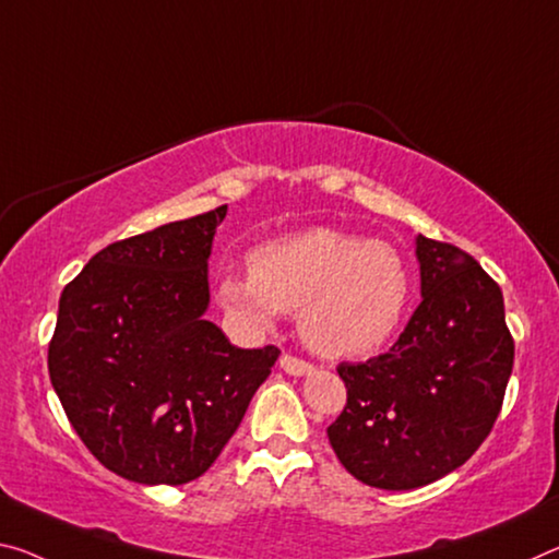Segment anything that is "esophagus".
I'll list each match as a JSON object with an SVG mask.
<instances>
[{
    "mask_svg": "<svg viewBox=\"0 0 559 559\" xmlns=\"http://www.w3.org/2000/svg\"><path fill=\"white\" fill-rule=\"evenodd\" d=\"M278 362H281V368L286 370L288 376H311V373H313L311 362L300 360V358H296V356H288V353H283Z\"/></svg>",
    "mask_w": 559,
    "mask_h": 559,
    "instance_id": "1",
    "label": "esophagus"
}]
</instances>
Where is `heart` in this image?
<instances>
[{"mask_svg":"<svg viewBox=\"0 0 559 559\" xmlns=\"http://www.w3.org/2000/svg\"><path fill=\"white\" fill-rule=\"evenodd\" d=\"M251 276L221 278L216 298L246 333H269L298 311V333L318 356L366 358L393 338L411 298L403 255L385 241L308 228L248 255Z\"/></svg>","mask_w":559,"mask_h":559,"instance_id":"obj_1","label":"heart"}]
</instances>
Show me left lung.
I'll list each match as a JSON object with an SVG mask.
<instances>
[{
  "label": "left lung",
  "mask_w": 559,
  "mask_h": 559,
  "mask_svg": "<svg viewBox=\"0 0 559 559\" xmlns=\"http://www.w3.org/2000/svg\"><path fill=\"white\" fill-rule=\"evenodd\" d=\"M420 306L395 345L341 362L348 403L328 440L345 471L380 490H415L457 471L490 436L515 343L502 290L471 253L415 238Z\"/></svg>",
  "instance_id": "obj_1"
}]
</instances>
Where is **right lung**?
<instances>
[{
  "instance_id": "right-lung-1",
  "label": "right lung",
  "mask_w": 559,
  "mask_h": 559,
  "mask_svg": "<svg viewBox=\"0 0 559 559\" xmlns=\"http://www.w3.org/2000/svg\"><path fill=\"white\" fill-rule=\"evenodd\" d=\"M226 211L106 246L61 290L51 385L88 453L131 483L206 473L281 356L236 348L203 316Z\"/></svg>"
}]
</instances>
